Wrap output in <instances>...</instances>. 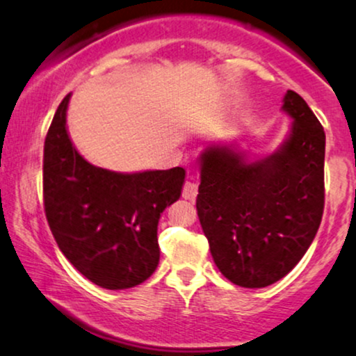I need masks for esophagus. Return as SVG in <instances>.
Instances as JSON below:
<instances>
[{
	"mask_svg": "<svg viewBox=\"0 0 356 356\" xmlns=\"http://www.w3.org/2000/svg\"><path fill=\"white\" fill-rule=\"evenodd\" d=\"M197 192H199V189H197V184L194 181H187L184 184V189H182L184 199L194 200L197 197Z\"/></svg>",
	"mask_w": 356,
	"mask_h": 356,
	"instance_id": "34e87169",
	"label": "esophagus"
}]
</instances>
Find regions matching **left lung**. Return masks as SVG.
Here are the masks:
<instances>
[{"label": "left lung", "mask_w": 356, "mask_h": 356, "mask_svg": "<svg viewBox=\"0 0 356 356\" xmlns=\"http://www.w3.org/2000/svg\"><path fill=\"white\" fill-rule=\"evenodd\" d=\"M282 109L293 122L270 156L248 161L235 145H209L199 157L197 216L217 268L245 289L292 270L323 216L325 131L295 91Z\"/></svg>", "instance_id": "8db88e82"}]
</instances>
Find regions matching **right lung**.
<instances>
[{"label": "right lung", "mask_w": 356, "mask_h": 356, "mask_svg": "<svg viewBox=\"0 0 356 356\" xmlns=\"http://www.w3.org/2000/svg\"><path fill=\"white\" fill-rule=\"evenodd\" d=\"M61 101L44 140V212L76 270L109 290L143 284L159 265L157 224L181 197L186 170L114 172L89 164L71 143Z\"/></svg>", "instance_id": "right-lung-1"}]
</instances>
